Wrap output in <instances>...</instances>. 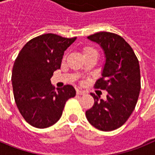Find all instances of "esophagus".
I'll use <instances>...</instances> for the list:
<instances>
[{
	"mask_svg": "<svg viewBox=\"0 0 155 155\" xmlns=\"http://www.w3.org/2000/svg\"><path fill=\"white\" fill-rule=\"evenodd\" d=\"M77 94H85L86 91H84V90H81V89H77L76 90Z\"/></svg>",
	"mask_w": 155,
	"mask_h": 155,
	"instance_id": "1",
	"label": "esophagus"
}]
</instances>
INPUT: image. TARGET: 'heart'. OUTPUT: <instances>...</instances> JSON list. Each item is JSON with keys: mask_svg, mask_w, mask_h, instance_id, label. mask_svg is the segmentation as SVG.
Listing matches in <instances>:
<instances>
[{"mask_svg": "<svg viewBox=\"0 0 155 155\" xmlns=\"http://www.w3.org/2000/svg\"><path fill=\"white\" fill-rule=\"evenodd\" d=\"M83 53H84V55H86V54H89V53H97L96 50L93 49L91 47H84V50H83Z\"/></svg>", "mask_w": 155, "mask_h": 155, "instance_id": "obj_1", "label": "heart"}]
</instances>
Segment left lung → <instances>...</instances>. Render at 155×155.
Returning <instances> with one entry per match:
<instances>
[{
	"mask_svg": "<svg viewBox=\"0 0 155 155\" xmlns=\"http://www.w3.org/2000/svg\"><path fill=\"white\" fill-rule=\"evenodd\" d=\"M102 48L105 63L95 88L108 91L106 99L94 93V105L86 111L90 124L98 130L112 131L125 124L137 102L140 91L139 61L131 46L117 34L100 31L87 36Z\"/></svg>",
	"mask_w": 155,
	"mask_h": 155,
	"instance_id": "8db88e82",
	"label": "left lung"
}]
</instances>
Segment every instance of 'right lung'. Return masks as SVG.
<instances>
[{
	"label": "right lung",
	"instance_id": "obj_1",
	"mask_svg": "<svg viewBox=\"0 0 155 155\" xmlns=\"http://www.w3.org/2000/svg\"><path fill=\"white\" fill-rule=\"evenodd\" d=\"M47 33L33 38L23 46L12 70V87L15 103L25 121L36 128H46L62 116L66 102L76 91L67 84L53 87L50 78L61 68L63 56L75 40Z\"/></svg>",
	"mask_w": 155,
	"mask_h": 155
}]
</instances>
